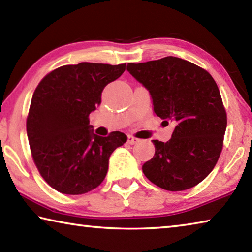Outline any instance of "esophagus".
<instances>
[{"instance_id": "esophagus-1", "label": "esophagus", "mask_w": 252, "mask_h": 252, "mask_svg": "<svg viewBox=\"0 0 252 252\" xmlns=\"http://www.w3.org/2000/svg\"><path fill=\"white\" fill-rule=\"evenodd\" d=\"M140 141L139 139H136V138H134V136H132V135H127V139H126V142L129 143V144H136Z\"/></svg>"}]
</instances>
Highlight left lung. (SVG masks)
<instances>
[{"label":"left lung","instance_id":"8db88e82","mask_svg":"<svg viewBox=\"0 0 252 252\" xmlns=\"http://www.w3.org/2000/svg\"><path fill=\"white\" fill-rule=\"evenodd\" d=\"M126 70L150 93L157 116L174 123L169 141L152 140L156 152L142 165L144 176L168 191L197 186L222 150L227 113L218 85L206 70L176 57L129 63Z\"/></svg>","mask_w":252,"mask_h":252}]
</instances>
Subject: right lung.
Returning a JSON list of instances; mask_svg holds the SVG:
<instances>
[{"instance_id":"1","label":"right lung","mask_w":252,"mask_h":252,"mask_svg":"<svg viewBox=\"0 0 252 252\" xmlns=\"http://www.w3.org/2000/svg\"><path fill=\"white\" fill-rule=\"evenodd\" d=\"M125 70L126 64L63 65L34 91L27 120L30 148L41 176L59 192L83 194L101 185L110 156L126 141L119 131L96 135L89 121L103 89Z\"/></svg>"}]
</instances>
